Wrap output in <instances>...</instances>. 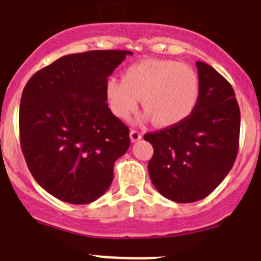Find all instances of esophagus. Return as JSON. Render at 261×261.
Segmentation results:
<instances>
[{"label":"esophagus","mask_w":261,"mask_h":261,"mask_svg":"<svg viewBox=\"0 0 261 261\" xmlns=\"http://www.w3.org/2000/svg\"><path fill=\"white\" fill-rule=\"evenodd\" d=\"M129 137H130L132 142H137V141H139V139L142 138V133H139L138 130L132 129L130 133H129Z\"/></svg>","instance_id":"34e87169"}]
</instances>
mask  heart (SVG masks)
<instances>
[{"instance_id": "heart-1", "label": "heart", "mask_w": 261, "mask_h": 261, "mask_svg": "<svg viewBox=\"0 0 261 261\" xmlns=\"http://www.w3.org/2000/svg\"><path fill=\"white\" fill-rule=\"evenodd\" d=\"M105 91L110 109L120 119H129L142 97L144 120L172 127L193 114L200 84L198 73L188 64L171 59H142L124 69L123 80H108Z\"/></svg>"}]
</instances>
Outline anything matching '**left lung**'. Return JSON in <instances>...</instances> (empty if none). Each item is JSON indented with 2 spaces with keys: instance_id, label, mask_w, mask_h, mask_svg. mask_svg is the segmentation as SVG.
<instances>
[{
  "instance_id": "left-lung-1",
  "label": "left lung",
  "mask_w": 261,
  "mask_h": 261,
  "mask_svg": "<svg viewBox=\"0 0 261 261\" xmlns=\"http://www.w3.org/2000/svg\"><path fill=\"white\" fill-rule=\"evenodd\" d=\"M199 100L182 123L144 134L153 147L149 177L160 194L176 203L208 197L232 169L239 151L240 108L229 82L197 62Z\"/></svg>"
}]
</instances>
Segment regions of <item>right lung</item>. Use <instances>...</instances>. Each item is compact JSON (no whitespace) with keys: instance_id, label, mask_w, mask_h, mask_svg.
<instances>
[{"instance_id":"obj_1","label":"right lung","mask_w":261,"mask_h":261,"mask_svg":"<svg viewBox=\"0 0 261 261\" xmlns=\"http://www.w3.org/2000/svg\"><path fill=\"white\" fill-rule=\"evenodd\" d=\"M129 50L61 57L28 81L20 101V143L28 167L49 194L71 204L101 197L114 162L129 148L127 125L108 107V77Z\"/></svg>"}]
</instances>
